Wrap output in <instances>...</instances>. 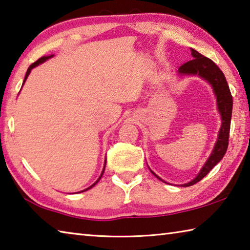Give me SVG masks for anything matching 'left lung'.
<instances>
[{
	"mask_svg": "<svg viewBox=\"0 0 250 250\" xmlns=\"http://www.w3.org/2000/svg\"><path fill=\"white\" fill-rule=\"evenodd\" d=\"M191 54L192 57H193V59L183 63L181 67L179 68L178 72L180 74H198V76L203 78L204 80H207L209 84L212 85L214 93H215L216 96L217 108L218 111H220L222 117V125L220 128V133H218L215 146H214V149L211 156L208 157V161L204 164L198 176H196L192 181L186 183V185H182V187L193 186L196 182L202 180V179L207 176L218 163H220L223 157L226 154L227 147H229L231 108H233V98H231L229 83L226 81L224 73L221 71V69L218 68L211 59L201 55L200 52L194 49H191ZM152 174H155L159 180L164 181L163 179H160L156 173L152 172Z\"/></svg>",
	"mask_w": 250,
	"mask_h": 250,
	"instance_id": "8db88e82",
	"label": "left lung"
}]
</instances>
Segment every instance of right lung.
Here are the masks:
<instances>
[{"mask_svg": "<svg viewBox=\"0 0 250 250\" xmlns=\"http://www.w3.org/2000/svg\"><path fill=\"white\" fill-rule=\"evenodd\" d=\"M52 56H54V55H51V56H43V57H42V58H39L37 61H35V62L34 63H32V64H30L29 65V67H28V69H27V72H26V74H25V79H24V82H23V84H24V83H25V81H26V79H27V77L29 76V73H30V70H32L33 68H35V67H37V65L38 64H41V63H42V62H45V61L47 60V59H49V58H51V57ZM105 164H106V160H105ZM104 169H105V165H104V168H103V171H102V173H101V176H100V178L98 179V180H96L94 183H93V185H92L91 187H89V188H87V189H85V190H83V191H86V190H89V189H91V188L92 187H94L95 185H96V183H98L99 181H100V179L101 178H102V176H103V172H104ZM83 191H80V192H83Z\"/></svg>", "mask_w": 250, "mask_h": 250, "instance_id": "right-lung-1", "label": "right lung"}]
</instances>
